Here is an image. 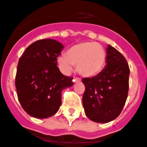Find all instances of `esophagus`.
Returning <instances> with one entry per match:
<instances>
[{
  "mask_svg": "<svg viewBox=\"0 0 147 147\" xmlns=\"http://www.w3.org/2000/svg\"><path fill=\"white\" fill-rule=\"evenodd\" d=\"M80 81H81V79L79 78V77H75L73 79L74 82H80Z\"/></svg>",
  "mask_w": 147,
  "mask_h": 147,
  "instance_id": "1",
  "label": "esophagus"
}]
</instances>
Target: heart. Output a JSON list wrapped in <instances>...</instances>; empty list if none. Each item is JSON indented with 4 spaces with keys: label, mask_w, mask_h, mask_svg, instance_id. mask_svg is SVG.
<instances>
[{
    "label": "heart",
    "mask_w": 147,
    "mask_h": 147,
    "mask_svg": "<svg viewBox=\"0 0 147 147\" xmlns=\"http://www.w3.org/2000/svg\"><path fill=\"white\" fill-rule=\"evenodd\" d=\"M106 61L105 49L96 42L78 43L68 49L67 54L57 59L60 68L64 72L70 73L76 65L78 72L85 77H93L100 73Z\"/></svg>",
    "instance_id": "heart-1"
}]
</instances>
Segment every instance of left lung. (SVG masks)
Wrapping results in <instances>:
<instances>
[{
  "label": "left lung",
  "mask_w": 147,
  "mask_h": 147,
  "mask_svg": "<svg viewBox=\"0 0 147 147\" xmlns=\"http://www.w3.org/2000/svg\"><path fill=\"white\" fill-rule=\"evenodd\" d=\"M106 62L100 73L82 79L85 113L90 120L98 123L109 122L120 115L129 92L130 70L125 57L108 45Z\"/></svg>",
  "instance_id": "left-lung-1"
}]
</instances>
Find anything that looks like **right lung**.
Returning a JSON list of instances; mask_svg holds the SVG:
<instances>
[{
	"mask_svg": "<svg viewBox=\"0 0 147 147\" xmlns=\"http://www.w3.org/2000/svg\"><path fill=\"white\" fill-rule=\"evenodd\" d=\"M64 47L57 40L43 39L29 45L19 58L16 76L18 100L27 114L47 118L57 112L61 92L73 85L57 66Z\"/></svg>",
	"mask_w": 147,
	"mask_h": 147,
	"instance_id": "right-lung-1",
	"label": "right lung"
}]
</instances>
